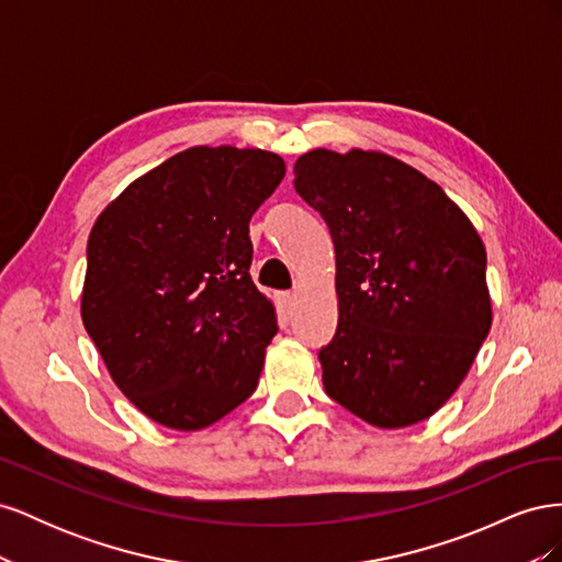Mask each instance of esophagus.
<instances>
[{
  "label": "esophagus",
  "instance_id": "esophagus-1",
  "mask_svg": "<svg viewBox=\"0 0 562 562\" xmlns=\"http://www.w3.org/2000/svg\"><path fill=\"white\" fill-rule=\"evenodd\" d=\"M297 297H300V293L297 291H288V293H281V307L285 310V312H293L295 310V304H297Z\"/></svg>",
  "mask_w": 562,
  "mask_h": 562
}]
</instances>
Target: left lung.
<instances>
[{
	"label": "left lung",
	"mask_w": 562,
	"mask_h": 562,
	"mask_svg": "<svg viewBox=\"0 0 562 562\" xmlns=\"http://www.w3.org/2000/svg\"><path fill=\"white\" fill-rule=\"evenodd\" d=\"M295 190L333 236L337 333L323 386L378 429L429 419L464 382L492 326L481 234L411 164L316 147Z\"/></svg>",
	"instance_id": "8db88e82"
}]
</instances>
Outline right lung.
<instances>
[{
    "mask_svg": "<svg viewBox=\"0 0 562 562\" xmlns=\"http://www.w3.org/2000/svg\"><path fill=\"white\" fill-rule=\"evenodd\" d=\"M283 176L274 151L196 145L135 178L89 234L83 328L168 429H206L258 386L277 310L248 274V223Z\"/></svg>",
    "mask_w": 562,
    "mask_h": 562,
    "instance_id": "obj_1",
    "label": "right lung"
}]
</instances>
